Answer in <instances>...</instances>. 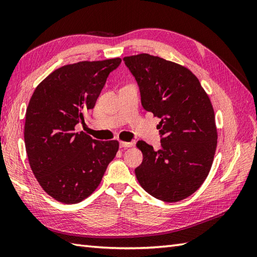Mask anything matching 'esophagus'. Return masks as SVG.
<instances>
[{
  "instance_id": "obj_1",
  "label": "esophagus",
  "mask_w": 257,
  "mask_h": 257,
  "mask_svg": "<svg viewBox=\"0 0 257 257\" xmlns=\"http://www.w3.org/2000/svg\"><path fill=\"white\" fill-rule=\"evenodd\" d=\"M120 148H132L134 147V143H127V141H120Z\"/></svg>"
}]
</instances>
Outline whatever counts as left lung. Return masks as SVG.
Returning <instances> with one entry per match:
<instances>
[{
	"label": "left lung",
	"mask_w": 257,
	"mask_h": 257,
	"mask_svg": "<svg viewBox=\"0 0 257 257\" xmlns=\"http://www.w3.org/2000/svg\"><path fill=\"white\" fill-rule=\"evenodd\" d=\"M123 61L139 85L143 107L161 118V149L138 141L144 159L136 177L156 199L181 201L205 181L214 159L217 129L210 98L182 65L145 53Z\"/></svg>",
	"instance_id": "8db88e82"
}]
</instances>
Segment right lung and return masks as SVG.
Here are the masks:
<instances>
[{
	"label": "right lung",
	"mask_w": 257,
	"mask_h": 257,
	"mask_svg": "<svg viewBox=\"0 0 257 257\" xmlns=\"http://www.w3.org/2000/svg\"><path fill=\"white\" fill-rule=\"evenodd\" d=\"M120 63L116 57L65 65L42 80L31 97L24 125L27 158L42 189L61 203L88 198L116 157L117 140H95L75 133V125L84 122Z\"/></svg>",
	"instance_id": "add662e5"
}]
</instances>
